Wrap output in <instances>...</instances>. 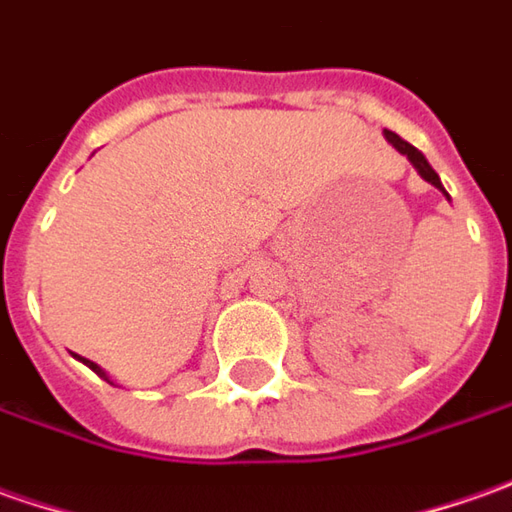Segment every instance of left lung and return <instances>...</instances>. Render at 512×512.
<instances>
[{
  "label": "left lung",
  "instance_id": "obj_1",
  "mask_svg": "<svg viewBox=\"0 0 512 512\" xmlns=\"http://www.w3.org/2000/svg\"><path fill=\"white\" fill-rule=\"evenodd\" d=\"M385 138H388V144H391L394 150L402 152V155H405V158H408V161L414 164L416 172H419V175H422V178H425L428 184L436 186V189H439V192H442V195H445V198H448V201H450V195H448V192H445V186H442V181H439V175L433 172V167H431V164H428V158H425L422 152L416 150L414 144H408L405 138H399V135L391 133V130H385Z\"/></svg>",
  "mask_w": 512,
  "mask_h": 512
}]
</instances>
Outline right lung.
Returning a JSON list of instances; mask_svg holds the SVG:
<instances>
[{"label":"right lung","mask_w":512,"mask_h":512,"mask_svg":"<svg viewBox=\"0 0 512 512\" xmlns=\"http://www.w3.org/2000/svg\"><path fill=\"white\" fill-rule=\"evenodd\" d=\"M79 360L84 362V365H87V368H93V371H96L98 377H104V379H107V382H110V377H107V371H104V368H101V365H96V362H93V360H84V357H79Z\"/></svg>","instance_id":"obj_1"}]
</instances>
